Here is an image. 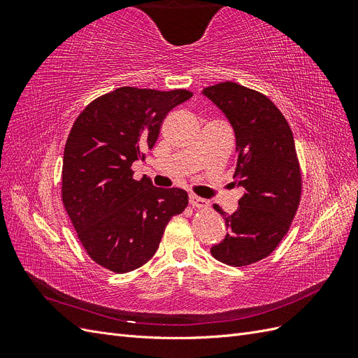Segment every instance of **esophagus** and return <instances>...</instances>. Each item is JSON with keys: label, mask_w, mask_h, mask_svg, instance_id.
Returning a JSON list of instances; mask_svg holds the SVG:
<instances>
[{"label": "esophagus", "mask_w": 358, "mask_h": 358, "mask_svg": "<svg viewBox=\"0 0 358 358\" xmlns=\"http://www.w3.org/2000/svg\"><path fill=\"white\" fill-rule=\"evenodd\" d=\"M189 204L192 208H199V209H208L209 208V201L204 200L197 196H189Z\"/></svg>", "instance_id": "1"}]
</instances>
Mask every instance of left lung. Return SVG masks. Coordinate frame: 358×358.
<instances>
[{
  "mask_svg": "<svg viewBox=\"0 0 358 358\" xmlns=\"http://www.w3.org/2000/svg\"><path fill=\"white\" fill-rule=\"evenodd\" d=\"M229 119L236 136L234 183L245 189L231 215L218 204L229 233L210 248L218 262L241 267L272 254L284 239L301 197L294 137L284 115L262 92L234 82L203 90Z\"/></svg>",
  "mask_w": 358,
  "mask_h": 358,
  "instance_id": "1",
  "label": "left lung"
}]
</instances>
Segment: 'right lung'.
<instances>
[{
  "instance_id": "add662e5",
  "label": "right lung",
  "mask_w": 358,
  "mask_h": 358,
  "mask_svg": "<svg viewBox=\"0 0 358 358\" xmlns=\"http://www.w3.org/2000/svg\"><path fill=\"white\" fill-rule=\"evenodd\" d=\"M191 91L122 86L85 107L69 134L62 159V203L85 251L115 273L154 257L166 225L188 206L180 188L136 180L131 169L152 149L173 107Z\"/></svg>"
}]
</instances>
